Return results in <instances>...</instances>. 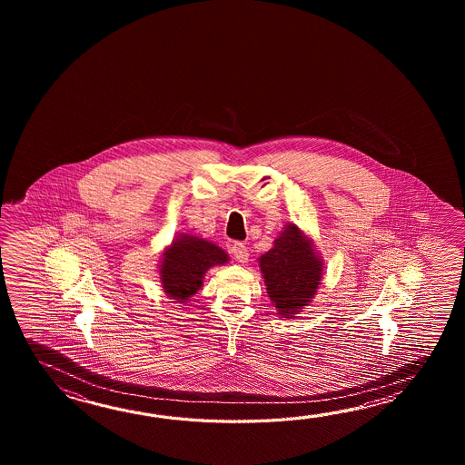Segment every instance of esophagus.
<instances>
[{
	"label": "esophagus",
	"mask_w": 465,
	"mask_h": 465,
	"mask_svg": "<svg viewBox=\"0 0 465 465\" xmlns=\"http://www.w3.org/2000/svg\"><path fill=\"white\" fill-rule=\"evenodd\" d=\"M231 254L234 256L236 261L239 262H246L247 257H249V252H247V247L242 244V242H234L232 247H231Z\"/></svg>",
	"instance_id": "1"
}]
</instances>
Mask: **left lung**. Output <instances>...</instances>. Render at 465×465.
Masks as SVG:
<instances>
[{"label":"left lung","mask_w":465,"mask_h":465,"mask_svg":"<svg viewBox=\"0 0 465 465\" xmlns=\"http://www.w3.org/2000/svg\"><path fill=\"white\" fill-rule=\"evenodd\" d=\"M267 294L276 304L279 314L291 316L316 294L322 277V264L311 242L292 224L274 241V247L261 259Z\"/></svg>","instance_id":"obj_1"}]
</instances>
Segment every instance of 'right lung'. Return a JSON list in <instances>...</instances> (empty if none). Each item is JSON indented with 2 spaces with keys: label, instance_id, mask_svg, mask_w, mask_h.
I'll return each mask as SVG.
<instances>
[{
  "label": "right lung",
  "instance_id": "add662e5",
  "mask_svg": "<svg viewBox=\"0 0 465 465\" xmlns=\"http://www.w3.org/2000/svg\"><path fill=\"white\" fill-rule=\"evenodd\" d=\"M224 262H228V254L221 247L198 237H181L164 252L161 264L163 287L169 296L184 302L198 292L209 267Z\"/></svg>",
  "mask_w": 465,
  "mask_h": 465
}]
</instances>
